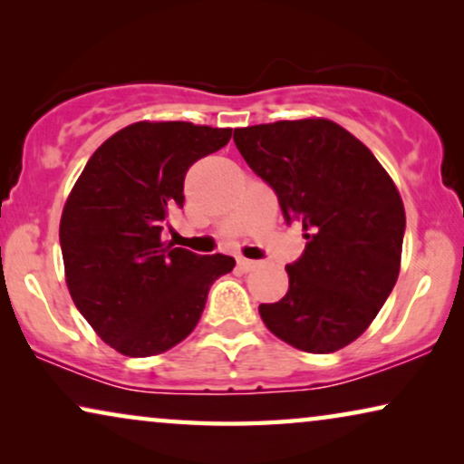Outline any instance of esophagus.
Masks as SVG:
<instances>
[{"label": "esophagus", "mask_w": 464, "mask_h": 464, "mask_svg": "<svg viewBox=\"0 0 464 464\" xmlns=\"http://www.w3.org/2000/svg\"><path fill=\"white\" fill-rule=\"evenodd\" d=\"M237 264H238V268L243 270V272H249V270H253L257 266V262H253V259H246V257H238Z\"/></svg>", "instance_id": "esophagus-1"}]
</instances>
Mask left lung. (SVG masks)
I'll list each match as a JSON object with an SVG mask.
<instances>
[{"mask_svg": "<svg viewBox=\"0 0 464 464\" xmlns=\"http://www.w3.org/2000/svg\"><path fill=\"white\" fill-rule=\"evenodd\" d=\"M234 143L308 240L285 266L289 291L262 304L259 316L297 351H340L372 325L397 283L405 208L395 181L327 118L246 126L234 130Z\"/></svg>", "mask_w": 464, "mask_h": 464, "instance_id": "obj_1", "label": "left lung"}]
</instances>
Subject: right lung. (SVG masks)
Listing matches in <instances>:
<instances>
[{"instance_id": "right-lung-1", "label": "right lung", "mask_w": 464, "mask_h": 464, "mask_svg": "<svg viewBox=\"0 0 464 464\" xmlns=\"http://www.w3.org/2000/svg\"><path fill=\"white\" fill-rule=\"evenodd\" d=\"M232 129L192 122L129 124L91 156L61 215L65 281L82 316L126 357H151L198 325L207 294L234 257L164 243L196 160L224 148Z\"/></svg>"}]
</instances>
